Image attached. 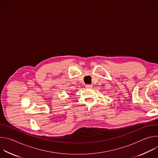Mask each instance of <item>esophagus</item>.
I'll return each instance as SVG.
<instances>
[{
    "mask_svg": "<svg viewBox=\"0 0 158 158\" xmlns=\"http://www.w3.org/2000/svg\"><path fill=\"white\" fill-rule=\"evenodd\" d=\"M92 87H93V85H85L86 88L90 89V88H92Z\"/></svg>",
    "mask_w": 158,
    "mask_h": 158,
    "instance_id": "34e87169",
    "label": "esophagus"
}]
</instances>
